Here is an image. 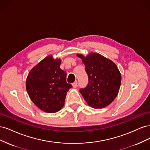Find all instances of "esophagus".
Wrapping results in <instances>:
<instances>
[{
	"mask_svg": "<svg viewBox=\"0 0 150 150\" xmlns=\"http://www.w3.org/2000/svg\"><path fill=\"white\" fill-rule=\"evenodd\" d=\"M72 87L73 88H76L77 87V86H78V82H77V81H76L74 83H73L72 84Z\"/></svg>",
	"mask_w": 150,
	"mask_h": 150,
	"instance_id": "1",
	"label": "esophagus"
}]
</instances>
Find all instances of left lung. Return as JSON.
Masks as SVG:
<instances>
[{"label":"left lung","instance_id":"8db88e82","mask_svg":"<svg viewBox=\"0 0 150 150\" xmlns=\"http://www.w3.org/2000/svg\"><path fill=\"white\" fill-rule=\"evenodd\" d=\"M82 59L88 76V84L79 91L88 105L93 108H103L111 103L118 94L121 75L112 61L98 53L87 56L77 54Z\"/></svg>","mask_w":150,"mask_h":150}]
</instances>
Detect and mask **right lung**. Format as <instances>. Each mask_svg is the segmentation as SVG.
<instances>
[{"label": "right lung", "mask_w": 150, "mask_h": 150, "mask_svg": "<svg viewBox=\"0 0 150 150\" xmlns=\"http://www.w3.org/2000/svg\"><path fill=\"white\" fill-rule=\"evenodd\" d=\"M61 60L52 55L45 57L30 70L26 79V89L35 105L43 111L54 113L64 106L71 84L66 72L60 69Z\"/></svg>", "instance_id": "add662e5"}]
</instances>
